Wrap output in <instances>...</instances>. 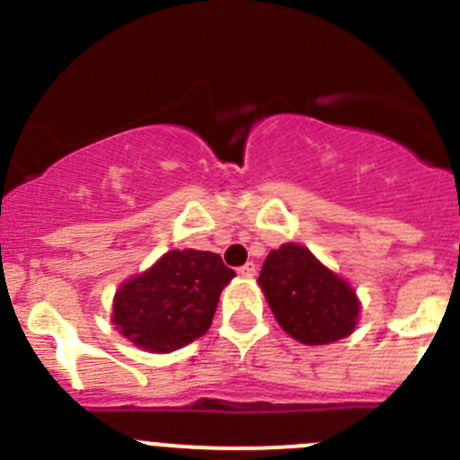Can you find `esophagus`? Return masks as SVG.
<instances>
[{
	"label": "esophagus",
	"mask_w": 460,
	"mask_h": 460,
	"mask_svg": "<svg viewBox=\"0 0 460 460\" xmlns=\"http://www.w3.org/2000/svg\"><path fill=\"white\" fill-rule=\"evenodd\" d=\"M255 273H257V269L252 261H248V264H243L242 269H239V275H242V278H255Z\"/></svg>",
	"instance_id": "obj_1"
}]
</instances>
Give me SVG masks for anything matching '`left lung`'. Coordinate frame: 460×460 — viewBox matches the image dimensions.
Instances as JSON below:
<instances>
[{
    "mask_svg": "<svg viewBox=\"0 0 460 460\" xmlns=\"http://www.w3.org/2000/svg\"><path fill=\"white\" fill-rule=\"evenodd\" d=\"M257 282L282 330L300 343H332L357 325L354 291L305 246L284 243L270 251Z\"/></svg>",
    "mask_w": 460,
    "mask_h": 460,
    "instance_id": "left-lung-1",
    "label": "left lung"
}]
</instances>
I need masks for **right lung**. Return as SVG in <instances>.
Instances as JSON below:
<instances>
[{
  "instance_id": "right-lung-1",
  "label": "right lung",
  "mask_w": 460,
  "mask_h": 460,
  "mask_svg": "<svg viewBox=\"0 0 460 460\" xmlns=\"http://www.w3.org/2000/svg\"><path fill=\"white\" fill-rule=\"evenodd\" d=\"M233 278L217 252L172 251L121 284L112 323L139 348L172 352L209 330L221 288Z\"/></svg>"
}]
</instances>
